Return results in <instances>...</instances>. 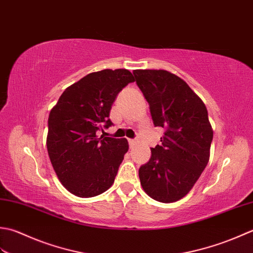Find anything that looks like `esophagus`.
<instances>
[{"label":"esophagus","instance_id":"esophagus-1","mask_svg":"<svg viewBox=\"0 0 253 253\" xmlns=\"http://www.w3.org/2000/svg\"><path fill=\"white\" fill-rule=\"evenodd\" d=\"M128 144H130V147H133L136 144V142L134 140H128Z\"/></svg>","mask_w":253,"mask_h":253}]
</instances>
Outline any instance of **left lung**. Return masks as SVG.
Wrapping results in <instances>:
<instances>
[{
	"mask_svg": "<svg viewBox=\"0 0 253 253\" xmlns=\"http://www.w3.org/2000/svg\"><path fill=\"white\" fill-rule=\"evenodd\" d=\"M155 126L165 130L161 145L138 170L144 191L172 203L185 197L210 159L213 128L202 99L185 82L166 70H134Z\"/></svg>",
	"mask_w": 253,
	"mask_h": 253,
	"instance_id": "obj_1",
	"label": "left lung"
}]
</instances>
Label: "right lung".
<instances>
[{
	"label": "right lung",
	"mask_w": 253,
	"mask_h": 253,
	"mask_svg": "<svg viewBox=\"0 0 253 253\" xmlns=\"http://www.w3.org/2000/svg\"><path fill=\"white\" fill-rule=\"evenodd\" d=\"M134 81L126 69L92 72L69 86L50 111V161L61 183L76 197H96L115 182L128 143L126 138L99 137L97 131L112 125L113 101Z\"/></svg>",
	"instance_id": "add662e5"
}]
</instances>
